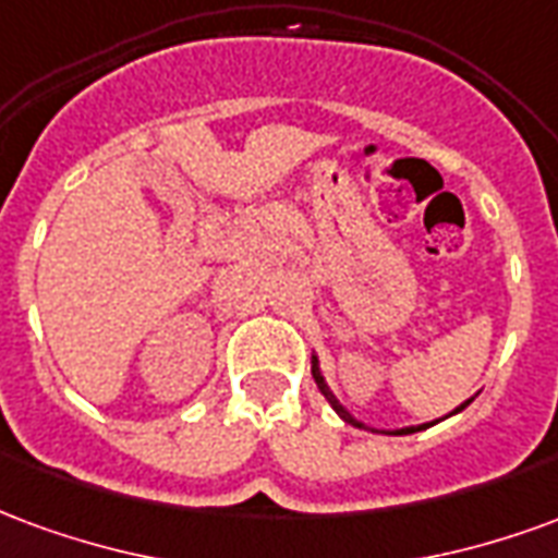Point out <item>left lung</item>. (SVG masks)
<instances>
[{"label": "left lung", "mask_w": 558, "mask_h": 558, "mask_svg": "<svg viewBox=\"0 0 558 558\" xmlns=\"http://www.w3.org/2000/svg\"><path fill=\"white\" fill-rule=\"evenodd\" d=\"M312 377H315V384H318V389H320V392H324V398H327L329 404H332V410H336V413H339V416L344 418V422H348V425H353V428H365V430H374V428H368V425H363V422H360V418H353L351 413H348V410L341 408V404H339V398H336V396H332V392H329L327 380H324V374H320L318 356H312ZM470 401H473V398H470ZM470 401H463L461 408H454V410H451L449 416H454V413H461V410L466 408V404H470ZM430 425H434V422H428V425H410V428H396V430H386V434H396V437H401V434H416V430H425V428H430Z\"/></svg>", "instance_id": "1"}]
</instances>
